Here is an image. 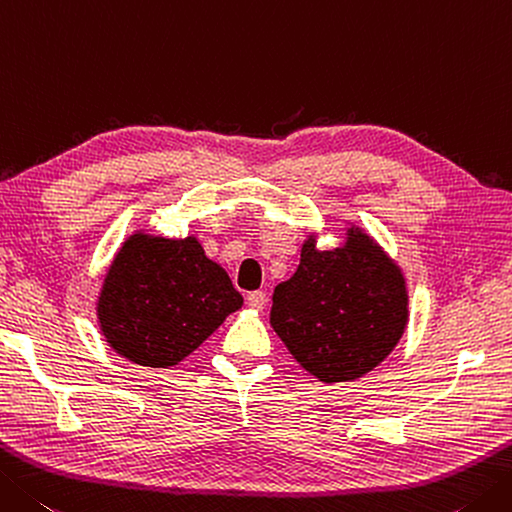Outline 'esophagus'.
I'll return each instance as SVG.
<instances>
[{
    "label": "esophagus",
    "instance_id": "34e87169",
    "mask_svg": "<svg viewBox=\"0 0 512 512\" xmlns=\"http://www.w3.org/2000/svg\"><path fill=\"white\" fill-rule=\"evenodd\" d=\"M246 302H248L250 308L262 310L264 304H266V293H262V290H253V293L246 295Z\"/></svg>",
    "mask_w": 512,
    "mask_h": 512
}]
</instances>
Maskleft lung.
Wrapping results in <instances>:
<instances>
[{
	"mask_svg": "<svg viewBox=\"0 0 512 512\" xmlns=\"http://www.w3.org/2000/svg\"><path fill=\"white\" fill-rule=\"evenodd\" d=\"M406 322L402 270L359 228H348L346 246L335 250H317L310 237L270 308V326L290 355L326 384L350 382L382 364Z\"/></svg>",
	"mask_w": 512,
	"mask_h": 512,
	"instance_id": "left-lung-1",
	"label": "left lung"
}]
</instances>
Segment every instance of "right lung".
Listing matches in <instances>:
<instances>
[{
    "label": "right lung",
    "mask_w": 512,
    "mask_h": 512,
    "mask_svg": "<svg viewBox=\"0 0 512 512\" xmlns=\"http://www.w3.org/2000/svg\"><path fill=\"white\" fill-rule=\"evenodd\" d=\"M226 270L195 237L135 233L104 279L97 317L115 353L139 366L168 368L242 308Z\"/></svg>",
    "instance_id": "1"
}]
</instances>
